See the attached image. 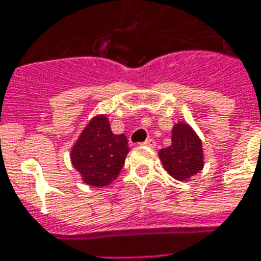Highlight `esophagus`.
Returning <instances> with one entry per match:
<instances>
[{
    "instance_id": "obj_1",
    "label": "esophagus",
    "mask_w": 261,
    "mask_h": 261,
    "mask_svg": "<svg viewBox=\"0 0 261 261\" xmlns=\"http://www.w3.org/2000/svg\"><path fill=\"white\" fill-rule=\"evenodd\" d=\"M144 145L153 148L155 145H156V142H155V140H153V138H148V140H145V142H144Z\"/></svg>"
}]
</instances>
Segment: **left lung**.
<instances>
[{
	"mask_svg": "<svg viewBox=\"0 0 261 261\" xmlns=\"http://www.w3.org/2000/svg\"><path fill=\"white\" fill-rule=\"evenodd\" d=\"M159 158L172 177L187 180L204 166L201 140L187 123H177L172 130V145L161 149Z\"/></svg>",
	"mask_w": 261,
	"mask_h": 261,
	"instance_id": "left-lung-1",
	"label": "left lung"
}]
</instances>
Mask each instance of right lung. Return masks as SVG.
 <instances>
[{"label": "right lung", "mask_w": 261, "mask_h": 261, "mask_svg": "<svg viewBox=\"0 0 261 261\" xmlns=\"http://www.w3.org/2000/svg\"><path fill=\"white\" fill-rule=\"evenodd\" d=\"M130 152L124 134H113L105 114L95 116L81 133L71 149V162L82 180L103 187L116 180Z\"/></svg>", "instance_id": "right-lung-1"}]
</instances>
